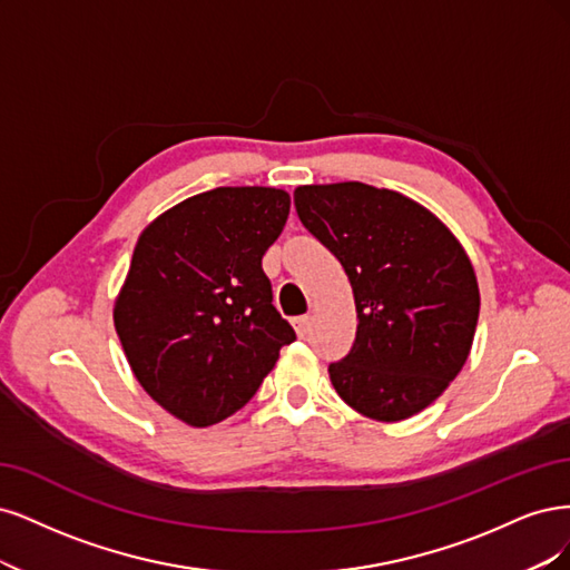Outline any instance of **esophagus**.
<instances>
[{"label": "esophagus", "instance_id": "esophagus-1", "mask_svg": "<svg viewBox=\"0 0 570 570\" xmlns=\"http://www.w3.org/2000/svg\"><path fill=\"white\" fill-rule=\"evenodd\" d=\"M309 324H312V317H307V315L293 320V328H296V334H298L301 338L309 334Z\"/></svg>", "mask_w": 570, "mask_h": 570}]
</instances>
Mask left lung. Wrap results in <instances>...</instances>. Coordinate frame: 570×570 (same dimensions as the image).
Instances as JSON below:
<instances>
[{
	"mask_svg": "<svg viewBox=\"0 0 570 570\" xmlns=\"http://www.w3.org/2000/svg\"><path fill=\"white\" fill-rule=\"evenodd\" d=\"M305 229L343 265L357 309L355 343L328 376L345 405L402 421L462 372L481 293L466 250L416 200L362 181L293 191Z\"/></svg>",
	"mask_w": 570,
	"mask_h": 570,
	"instance_id": "8db88e82",
	"label": "left lung"
}]
</instances>
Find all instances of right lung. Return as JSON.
<instances>
[{"label":"right lung","mask_w":570,"mask_h":570,"mask_svg":"<svg viewBox=\"0 0 570 570\" xmlns=\"http://www.w3.org/2000/svg\"><path fill=\"white\" fill-rule=\"evenodd\" d=\"M288 208L284 189L217 187L139 236L114 324L141 389L189 426L242 410L296 341L263 272Z\"/></svg>","instance_id":"add662e5"}]
</instances>
